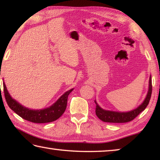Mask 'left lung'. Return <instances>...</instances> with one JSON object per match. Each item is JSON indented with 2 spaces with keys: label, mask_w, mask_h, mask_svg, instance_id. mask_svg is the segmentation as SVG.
<instances>
[{
  "label": "left lung",
  "mask_w": 160,
  "mask_h": 160,
  "mask_svg": "<svg viewBox=\"0 0 160 160\" xmlns=\"http://www.w3.org/2000/svg\"><path fill=\"white\" fill-rule=\"evenodd\" d=\"M152 91V79L151 76L149 81V89L147 92V97L144 102H142L141 105H139L137 109L128 112H118L113 111H107V110L103 109L101 108L98 104L94 101L96 103V114L99 117V119L104 122H110V123H125L129 122L132 120H133L135 117H137L138 115L143 112L146 109L147 106L149 104V100H150L151 95Z\"/></svg>",
  "instance_id": "8db88e82"
}]
</instances>
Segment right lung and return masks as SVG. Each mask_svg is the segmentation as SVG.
Here are the masks:
<instances>
[{"label":"right lung","mask_w":160,"mask_h":160,"mask_svg":"<svg viewBox=\"0 0 160 160\" xmlns=\"http://www.w3.org/2000/svg\"><path fill=\"white\" fill-rule=\"evenodd\" d=\"M3 91L7 104L15 113L27 121L41 124L56 121L63 114L67 105L68 96L72 92L73 88L65 92L52 106L46 109L38 110L28 109L13 99L7 90L4 82Z\"/></svg>","instance_id":"right-lung-1"}]
</instances>
